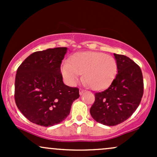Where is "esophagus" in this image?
Masks as SVG:
<instances>
[{
    "mask_svg": "<svg viewBox=\"0 0 157 157\" xmlns=\"http://www.w3.org/2000/svg\"><path fill=\"white\" fill-rule=\"evenodd\" d=\"M84 92H85V90L82 89H80V95H82Z\"/></svg>",
    "mask_w": 157,
    "mask_h": 157,
    "instance_id": "esophagus-1",
    "label": "esophagus"
}]
</instances>
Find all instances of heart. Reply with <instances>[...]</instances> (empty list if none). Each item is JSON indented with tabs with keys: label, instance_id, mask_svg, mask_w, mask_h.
Returning a JSON list of instances; mask_svg holds the SVG:
<instances>
[{
	"label": "heart",
	"instance_id": "obj_1",
	"mask_svg": "<svg viewBox=\"0 0 157 157\" xmlns=\"http://www.w3.org/2000/svg\"><path fill=\"white\" fill-rule=\"evenodd\" d=\"M117 72V61L111 55L102 52H84L74 55L69 63H65L61 73L68 84L73 86L78 81L80 75L93 90H102L109 87Z\"/></svg>",
	"mask_w": 157,
	"mask_h": 157
}]
</instances>
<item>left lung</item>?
Segmentation results:
<instances>
[{
  "label": "left lung",
  "instance_id": "left-lung-1",
  "mask_svg": "<svg viewBox=\"0 0 157 157\" xmlns=\"http://www.w3.org/2000/svg\"><path fill=\"white\" fill-rule=\"evenodd\" d=\"M118 73L105 91L95 93V101L90 109L97 122L113 126L128 120L137 109L143 95L141 68L129 57L113 54Z\"/></svg>",
  "mask_w": 157,
  "mask_h": 157
}]
</instances>
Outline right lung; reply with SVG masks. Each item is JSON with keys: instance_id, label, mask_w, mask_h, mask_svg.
<instances>
[{"instance_id": "right-lung-1", "label": "right lung", "mask_w": 157, "mask_h": 157, "mask_svg": "<svg viewBox=\"0 0 157 157\" xmlns=\"http://www.w3.org/2000/svg\"><path fill=\"white\" fill-rule=\"evenodd\" d=\"M66 52V47L35 52L17 68L15 103L33 123L45 127L60 123L80 97L78 88L69 87L63 82L60 66Z\"/></svg>"}]
</instances>
